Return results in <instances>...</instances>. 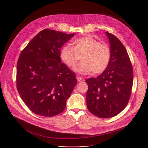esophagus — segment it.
<instances>
[{
	"instance_id": "obj_1",
	"label": "esophagus",
	"mask_w": 148,
	"mask_h": 148,
	"mask_svg": "<svg viewBox=\"0 0 148 148\" xmlns=\"http://www.w3.org/2000/svg\"><path fill=\"white\" fill-rule=\"evenodd\" d=\"M77 79L78 82H81V81H84V79L82 78L80 76H77Z\"/></svg>"
}]
</instances>
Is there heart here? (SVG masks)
I'll return each instance as SVG.
<instances>
[{
	"label": "heart",
	"instance_id": "1",
	"mask_svg": "<svg viewBox=\"0 0 148 148\" xmlns=\"http://www.w3.org/2000/svg\"><path fill=\"white\" fill-rule=\"evenodd\" d=\"M82 61L75 69L81 74L93 73L97 74L108 67L111 58V50L108 45L91 37L78 38L73 42V46L66 45L61 50L62 61L71 69L74 68L80 59Z\"/></svg>",
	"mask_w": 148,
	"mask_h": 148
}]
</instances>
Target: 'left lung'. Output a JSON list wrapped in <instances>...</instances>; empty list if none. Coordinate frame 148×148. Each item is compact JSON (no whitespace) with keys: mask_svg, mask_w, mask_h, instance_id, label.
Here are the masks:
<instances>
[{"mask_svg":"<svg viewBox=\"0 0 148 148\" xmlns=\"http://www.w3.org/2000/svg\"><path fill=\"white\" fill-rule=\"evenodd\" d=\"M111 45L110 64L97 78L86 79V100L89 111L101 118L116 116L127 105L133 84V69L129 55L121 41L106 32Z\"/></svg>","mask_w":148,"mask_h":148,"instance_id":"obj_1","label":"left lung"}]
</instances>
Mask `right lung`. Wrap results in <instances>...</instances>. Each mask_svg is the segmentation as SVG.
<instances>
[{"label":"right lung","mask_w":148,"mask_h":148,"mask_svg":"<svg viewBox=\"0 0 148 148\" xmlns=\"http://www.w3.org/2000/svg\"><path fill=\"white\" fill-rule=\"evenodd\" d=\"M74 36L45 29L20 54L17 89L27 107L37 115L54 116L66 108L77 79L73 71L61 62L60 49Z\"/></svg>","instance_id":"obj_1"}]
</instances>
